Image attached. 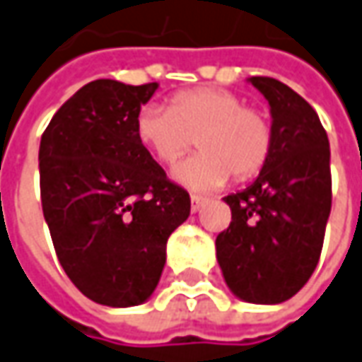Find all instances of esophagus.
Returning a JSON list of instances; mask_svg holds the SVG:
<instances>
[{"mask_svg": "<svg viewBox=\"0 0 362 362\" xmlns=\"http://www.w3.org/2000/svg\"><path fill=\"white\" fill-rule=\"evenodd\" d=\"M205 203H207V201H205L203 197L193 195V197H191V211H193V213H197V211H201V207H203Z\"/></svg>", "mask_w": 362, "mask_h": 362, "instance_id": "34e87169", "label": "esophagus"}]
</instances>
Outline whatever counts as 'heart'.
<instances>
[{
    "label": "heart",
    "mask_w": 362,
    "mask_h": 362,
    "mask_svg": "<svg viewBox=\"0 0 362 362\" xmlns=\"http://www.w3.org/2000/svg\"><path fill=\"white\" fill-rule=\"evenodd\" d=\"M135 133L143 147L165 167H173L197 141V157L183 163L175 177L191 189H219L229 177L247 181L271 155L273 129L257 109L223 89L203 87L171 97L169 109L151 105L139 111Z\"/></svg>",
    "instance_id": "b5f03b06"
}]
</instances>
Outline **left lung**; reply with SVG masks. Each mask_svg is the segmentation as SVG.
I'll list each match as a JSON object with an SVG mask.
<instances>
[{"label":"left lung","instance_id":"1","mask_svg":"<svg viewBox=\"0 0 362 362\" xmlns=\"http://www.w3.org/2000/svg\"><path fill=\"white\" fill-rule=\"evenodd\" d=\"M247 81L269 101L273 147L253 183L225 197L231 225L215 247L235 297L279 305L319 263L331 213V149L317 111L299 93L271 77Z\"/></svg>","mask_w":362,"mask_h":362}]
</instances>
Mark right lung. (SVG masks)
Wrapping results in <instances>:
<instances>
[{
  "label": "right lung",
  "mask_w": 362,
  "mask_h": 362,
  "mask_svg": "<svg viewBox=\"0 0 362 362\" xmlns=\"http://www.w3.org/2000/svg\"><path fill=\"white\" fill-rule=\"evenodd\" d=\"M157 87L91 81L41 135V205L57 259L87 299L107 307L151 297L167 239L191 213L189 193L135 133Z\"/></svg>",
  "instance_id": "obj_1"
}]
</instances>
